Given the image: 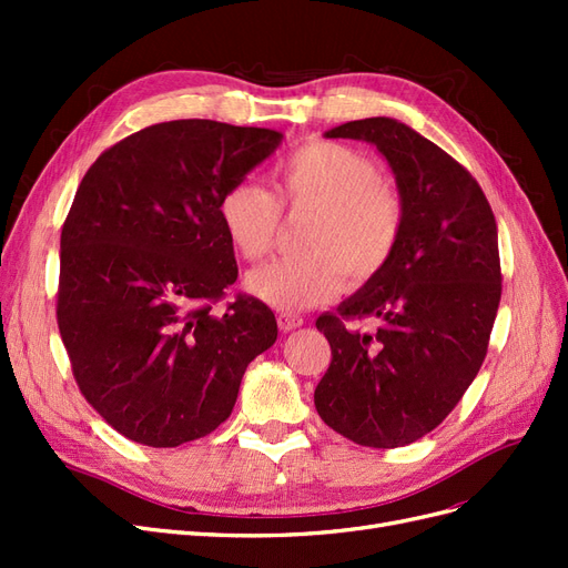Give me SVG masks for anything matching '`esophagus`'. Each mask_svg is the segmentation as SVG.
<instances>
[{
    "mask_svg": "<svg viewBox=\"0 0 568 568\" xmlns=\"http://www.w3.org/2000/svg\"><path fill=\"white\" fill-rule=\"evenodd\" d=\"M277 324L282 332H294V329H298V326H303V317L296 313H280Z\"/></svg>",
    "mask_w": 568,
    "mask_h": 568,
    "instance_id": "esophagus-1",
    "label": "esophagus"
}]
</instances>
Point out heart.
Wrapping results in <instances>:
<instances>
[{
	"label": "heart",
	"mask_w": 568,
	"mask_h": 568,
	"mask_svg": "<svg viewBox=\"0 0 568 568\" xmlns=\"http://www.w3.org/2000/svg\"><path fill=\"white\" fill-rule=\"evenodd\" d=\"M274 194L255 182H236L220 199V220L232 246L248 263L272 251L282 206L311 209L298 246L251 274L253 294L282 313L324 303L343 280L363 286L386 270L405 230L400 189L379 178L365 153L346 144L311 140L272 168Z\"/></svg>",
	"instance_id": "heart-1"
}]
</instances>
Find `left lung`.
<instances>
[{"label": "left lung", "mask_w": 568, "mask_h": 568, "mask_svg": "<svg viewBox=\"0 0 568 568\" xmlns=\"http://www.w3.org/2000/svg\"><path fill=\"white\" fill-rule=\"evenodd\" d=\"M326 136L379 149L407 217L379 277L315 322L332 346L315 407L357 445L400 448L434 432L484 365L503 296L495 215L467 168L398 120H351ZM365 318L374 333L356 329Z\"/></svg>", "instance_id": "1"}]
</instances>
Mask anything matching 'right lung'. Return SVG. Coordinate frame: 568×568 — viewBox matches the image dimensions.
<instances>
[{
	"instance_id": "1",
	"label": "right lung",
	"mask_w": 568,
	"mask_h": 568,
	"mask_svg": "<svg viewBox=\"0 0 568 568\" xmlns=\"http://www.w3.org/2000/svg\"><path fill=\"white\" fill-rule=\"evenodd\" d=\"M280 142L265 128L170 120L84 173L61 230L57 322L84 400L125 438L178 448L209 436L277 341L263 301L222 303L239 270L220 199Z\"/></svg>"
}]
</instances>
